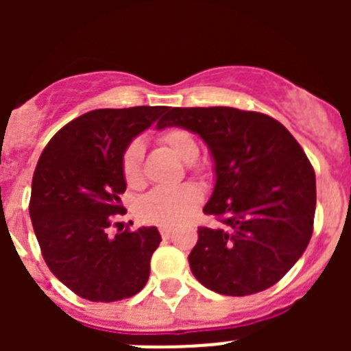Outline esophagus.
<instances>
[{
    "label": "esophagus",
    "mask_w": 351,
    "mask_h": 351,
    "mask_svg": "<svg viewBox=\"0 0 351 351\" xmlns=\"http://www.w3.org/2000/svg\"><path fill=\"white\" fill-rule=\"evenodd\" d=\"M172 228H170V226H160V234H161V237L163 239H169L170 235H172Z\"/></svg>",
    "instance_id": "34e87169"
}]
</instances>
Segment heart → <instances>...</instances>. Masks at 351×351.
<instances>
[{"instance_id": "b5f03b06", "label": "heart", "mask_w": 351, "mask_h": 351, "mask_svg": "<svg viewBox=\"0 0 351 351\" xmlns=\"http://www.w3.org/2000/svg\"><path fill=\"white\" fill-rule=\"evenodd\" d=\"M160 142L169 147L179 160L193 161L198 154V145L190 132L182 128H170L160 133ZM121 172L130 188H141L144 182V145L133 141L123 151ZM200 206V193L190 184L178 188H156L138 202V216L142 221L160 226H176L193 216Z\"/></svg>"}]
</instances>
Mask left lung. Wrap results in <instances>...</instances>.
Returning a JSON list of instances; mask_svg holds the SVG:
<instances>
[{"instance_id":"obj_1","label":"left lung","mask_w":351,"mask_h":351,"mask_svg":"<svg viewBox=\"0 0 351 351\" xmlns=\"http://www.w3.org/2000/svg\"><path fill=\"white\" fill-rule=\"evenodd\" d=\"M197 133L214 160L204 213L221 226L198 228L193 276L221 295L267 290L309 244L316 207L315 170L291 133L271 116L232 107H169L158 128Z\"/></svg>"}]
</instances>
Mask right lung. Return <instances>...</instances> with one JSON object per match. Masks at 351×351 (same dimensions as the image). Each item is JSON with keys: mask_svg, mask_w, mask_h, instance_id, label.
I'll return each mask as SVG.
<instances>
[{"mask_svg": "<svg viewBox=\"0 0 351 351\" xmlns=\"http://www.w3.org/2000/svg\"><path fill=\"white\" fill-rule=\"evenodd\" d=\"M169 107L98 108L56 133L36 163L29 216L52 274L82 299L114 302L145 287L156 226L110 235L126 181L121 156Z\"/></svg>", "mask_w": 351, "mask_h": 351, "instance_id": "1", "label": "right lung"}]
</instances>
